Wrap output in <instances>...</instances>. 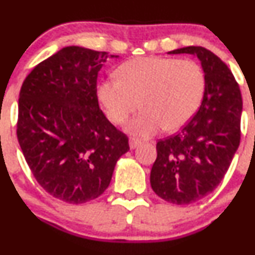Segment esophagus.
I'll list each match as a JSON object with an SVG mask.
<instances>
[{
  "instance_id": "esophagus-1",
  "label": "esophagus",
  "mask_w": 255,
  "mask_h": 255,
  "mask_svg": "<svg viewBox=\"0 0 255 255\" xmlns=\"http://www.w3.org/2000/svg\"><path fill=\"white\" fill-rule=\"evenodd\" d=\"M139 144H140V140L135 139V138H129V148L130 149L137 148V146L139 145Z\"/></svg>"
}]
</instances>
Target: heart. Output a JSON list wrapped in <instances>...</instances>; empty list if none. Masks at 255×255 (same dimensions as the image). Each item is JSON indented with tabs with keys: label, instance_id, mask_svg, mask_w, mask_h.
<instances>
[{
	"label": "heart",
	"instance_id": "b5f03b06",
	"mask_svg": "<svg viewBox=\"0 0 255 255\" xmlns=\"http://www.w3.org/2000/svg\"><path fill=\"white\" fill-rule=\"evenodd\" d=\"M117 79L102 80L97 87L100 101L115 125L127 126L130 134L150 137L160 129L175 132L184 127L201 104L205 76L192 60L135 58L117 69Z\"/></svg>",
	"mask_w": 255,
	"mask_h": 255
}]
</instances>
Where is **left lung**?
<instances>
[{"mask_svg": "<svg viewBox=\"0 0 255 255\" xmlns=\"http://www.w3.org/2000/svg\"><path fill=\"white\" fill-rule=\"evenodd\" d=\"M169 54L196 55L205 74V91L196 115L175 135L156 143L150 171L153 191L174 205L206 197L222 181L241 140V90L228 66L202 47Z\"/></svg>", "mask_w": 255, "mask_h": 255, "instance_id": "1", "label": "left lung"}]
</instances>
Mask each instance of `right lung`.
<instances>
[{"mask_svg": "<svg viewBox=\"0 0 255 255\" xmlns=\"http://www.w3.org/2000/svg\"><path fill=\"white\" fill-rule=\"evenodd\" d=\"M105 51L65 47L23 81L17 138L38 184L55 199L85 204L104 194L128 138L100 110ZM110 58H118L111 55Z\"/></svg>", "mask_w": 255, "mask_h": 255, "instance_id": "right-lung-1", "label": "right lung"}]
</instances>
